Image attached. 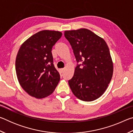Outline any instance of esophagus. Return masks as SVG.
<instances>
[{"mask_svg": "<svg viewBox=\"0 0 133 133\" xmlns=\"http://www.w3.org/2000/svg\"><path fill=\"white\" fill-rule=\"evenodd\" d=\"M64 71V69H60V71H61V73H63Z\"/></svg>", "mask_w": 133, "mask_h": 133, "instance_id": "34e87169", "label": "esophagus"}]
</instances>
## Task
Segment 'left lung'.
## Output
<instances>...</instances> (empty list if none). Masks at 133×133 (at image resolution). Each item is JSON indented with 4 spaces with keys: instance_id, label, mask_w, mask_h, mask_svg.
Returning <instances> with one entry per match:
<instances>
[{
    "instance_id": "left-lung-1",
    "label": "left lung",
    "mask_w": 133,
    "mask_h": 133,
    "mask_svg": "<svg viewBox=\"0 0 133 133\" xmlns=\"http://www.w3.org/2000/svg\"><path fill=\"white\" fill-rule=\"evenodd\" d=\"M77 65L69 84L76 97L84 102L100 97L106 90L113 73V63L106 42L87 29L64 31Z\"/></svg>"
}]
</instances>
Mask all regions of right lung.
<instances>
[{
	"instance_id": "add662e5",
	"label": "right lung",
	"mask_w": 133,
	"mask_h": 133,
	"mask_svg": "<svg viewBox=\"0 0 133 133\" xmlns=\"http://www.w3.org/2000/svg\"><path fill=\"white\" fill-rule=\"evenodd\" d=\"M62 36L58 31L42 30L21 45L16 59V72L20 84L30 96L46 97L53 93L59 82L51 49Z\"/></svg>"
}]
</instances>
